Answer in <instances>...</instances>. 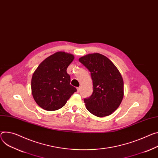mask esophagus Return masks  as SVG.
I'll return each mask as SVG.
<instances>
[{
    "instance_id": "1",
    "label": "esophagus",
    "mask_w": 158,
    "mask_h": 158,
    "mask_svg": "<svg viewBox=\"0 0 158 158\" xmlns=\"http://www.w3.org/2000/svg\"><path fill=\"white\" fill-rule=\"evenodd\" d=\"M77 92H79L81 91V87H78L77 88Z\"/></svg>"
}]
</instances>
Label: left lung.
<instances>
[{
	"label": "left lung",
	"instance_id": "8db88e82",
	"mask_svg": "<svg viewBox=\"0 0 158 158\" xmlns=\"http://www.w3.org/2000/svg\"><path fill=\"white\" fill-rule=\"evenodd\" d=\"M79 61L90 71L93 80V94L84 99L85 107L96 117L110 115L118 108L123 98L120 73L109 59L98 53L83 56Z\"/></svg>",
	"mask_w": 158,
	"mask_h": 158
}]
</instances>
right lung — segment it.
Segmentation results:
<instances>
[{"instance_id":"1","label":"right lung","mask_w":158,"mask_h":158,"mask_svg":"<svg viewBox=\"0 0 158 158\" xmlns=\"http://www.w3.org/2000/svg\"><path fill=\"white\" fill-rule=\"evenodd\" d=\"M74 59L73 54L58 52L43 61L34 72L31 93L41 108L55 111L63 107L76 91L71 85L67 69Z\"/></svg>"}]
</instances>
